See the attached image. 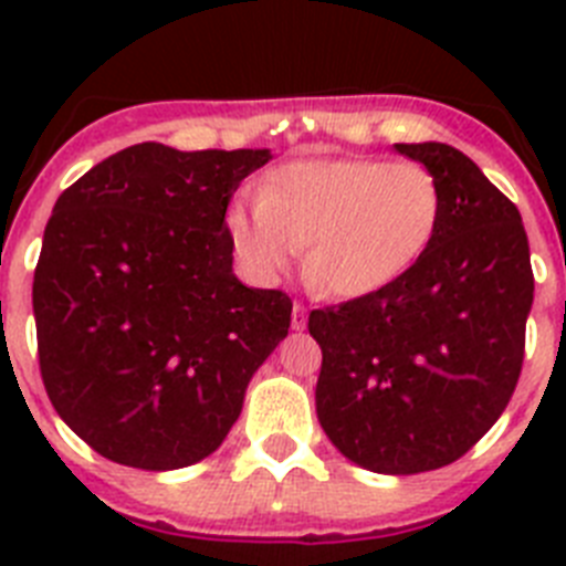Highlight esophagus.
Instances as JSON below:
<instances>
[{
  "label": "esophagus",
  "instance_id": "1",
  "mask_svg": "<svg viewBox=\"0 0 566 566\" xmlns=\"http://www.w3.org/2000/svg\"><path fill=\"white\" fill-rule=\"evenodd\" d=\"M292 328L294 332H303V328H306V308L300 306V303H294L292 308Z\"/></svg>",
  "mask_w": 566,
  "mask_h": 566
}]
</instances>
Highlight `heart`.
Wrapping results in <instances>:
<instances>
[{
	"label": "heart",
	"instance_id": "heart-1",
	"mask_svg": "<svg viewBox=\"0 0 566 566\" xmlns=\"http://www.w3.org/2000/svg\"><path fill=\"white\" fill-rule=\"evenodd\" d=\"M442 189L413 161H294L234 201L227 232L240 266L260 286L286 277L303 247V272L319 292L357 300L382 292L431 247Z\"/></svg>",
	"mask_w": 566,
	"mask_h": 566
}]
</instances>
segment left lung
<instances>
[{"label":"left lung","mask_w":566,"mask_h":566,"mask_svg":"<svg viewBox=\"0 0 566 566\" xmlns=\"http://www.w3.org/2000/svg\"><path fill=\"white\" fill-rule=\"evenodd\" d=\"M431 169L442 214L391 286L308 314L317 419L348 462L411 476L457 462L516 391L533 269L522 214L457 147L394 144Z\"/></svg>","instance_id":"1"}]
</instances>
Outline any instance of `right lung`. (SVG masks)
Returning a JSON list of instances; mask_svg holds the SVG:
<instances>
[{
    "label": "right lung",
    "mask_w": 566,
    "mask_h": 566,
    "mask_svg": "<svg viewBox=\"0 0 566 566\" xmlns=\"http://www.w3.org/2000/svg\"><path fill=\"white\" fill-rule=\"evenodd\" d=\"M272 149L144 142L59 195L33 274L39 368L104 459L178 470L221 448L292 300L232 272L227 207Z\"/></svg>",
    "instance_id": "right-lung-1"
}]
</instances>
